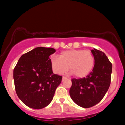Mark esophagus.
<instances>
[{"label":"esophagus","instance_id":"1","mask_svg":"<svg viewBox=\"0 0 125 125\" xmlns=\"http://www.w3.org/2000/svg\"><path fill=\"white\" fill-rule=\"evenodd\" d=\"M66 78H66V77H62V81H64V80H65L66 79Z\"/></svg>","mask_w":125,"mask_h":125}]
</instances>
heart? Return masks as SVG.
<instances>
[{
  "label": "heart",
  "mask_w": 125,
  "mask_h": 125,
  "mask_svg": "<svg viewBox=\"0 0 125 125\" xmlns=\"http://www.w3.org/2000/svg\"><path fill=\"white\" fill-rule=\"evenodd\" d=\"M94 65V57L89 50L69 49L61 52L59 57L53 56L51 66L55 74L61 75L69 70L77 78L88 75Z\"/></svg>",
  "instance_id": "obj_1"
}]
</instances>
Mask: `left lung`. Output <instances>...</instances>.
Returning <instances> with one entry per match:
<instances>
[{"mask_svg": "<svg viewBox=\"0 0 125 125\" xmlns=\"http://www.w3.org/2000/svg\"><path fill=\"white\" fill-rule=\"evenodd\" d=\"M94 66L86 77L72 79L69 94L72 100L80 106L89 108L99 103L109 89L111 82L112 64L102 51H91Z\"/></svg>", "mask_w": 125, "mask_h": 125, "instance_id": "obj_1", "label": "left lung"}]
</instances>
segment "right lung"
<instances>
[{
    "label": "right lung",
    "instance_id": "right-lung-1",
    "mask_svg": "<svg viewBox=\"0 0 125 125\" xmlns=\"http://www.w3.org/2000/svg\"><path fill=\"white\" fill-rule=\"evenodd\" d=\"M56 50L37 47L22 55L13 69L16 93L20 100L32 109H40L53 98L62 76L54 74L50 56Z\"/></svg>",
    "mask_w": 125,
    "mask_h": 125
}]
</instances>
